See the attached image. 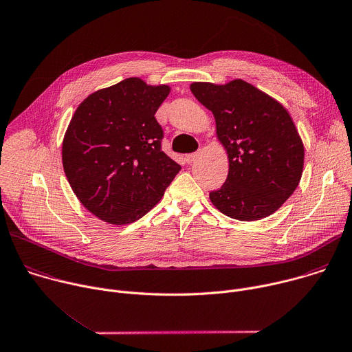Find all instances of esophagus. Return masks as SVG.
Wrapping results in <instances>:
<instances>
[{
	"mask_svg": "<svg viewBox=\"0 0 352 352\" xmlns=\"http://www.w3.org/2000/svg\"><path fill=\"white\" fill-rule=\"evenodd\" d=\"M199 157V153H189V155H186L185 156V160H186V163H193L196 159Z\"/></svg>",
	"mask_w": 352,
	"mask_h": 352,
	"instance_id": "obj_1",
	"label": "esophagus"
}]
</instances>
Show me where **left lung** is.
Returning <instances> with one entry per match:
<instances>
[{"instance_id": "obj_1", "label": "left lung", "mask_w": 352, "mask_h": 352, "mask_svg": "<svg viewBox=\"0 0 352 352\" xmlns=\"http://www.w3.org/2000/svg\"><path fill=\"white\" fill-rule=\"evenodd\" d=\"M190 91L212 111L228 155L226 181L210 192L214 207L239 221L274 214L298 186L304 167V144L287 109L241 78L192 82Z\"/></svg>"}]
</instances>
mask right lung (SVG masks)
<instances>
[{"label":"right lung","mask_w":352,"mask_h":352,"mask_svg":"<svg viewBox=\"0 0 352 352\" xmlns=\"http://www.w3.org/2000/svg\"><path fill=\"white\" fill-rule=\"evenodd\" d=\"M170 91L130 77L92 92L76 109L62 144L63 170L80 203L99 219H140L179 173L162 151L155 117Z\"/></svg>","instance_id":"add662e5"}]
</instances>
